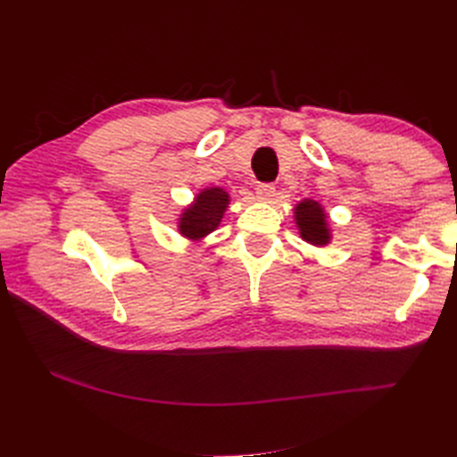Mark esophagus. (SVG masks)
I'll list each match as a JSON object with an SVG mask.
<instances>
[{"mask_svg": "<svg viewBox=\"0 0 457 457\" xmlns=\"http://www.w3.org/2000/svg\"><path fill=\"white\" fill-rule=\"evenodd\" d=\"M255 195H257V200H261V202H270L276 195V188L269 183H262V185H257Z\"/></svg>", "mask_w": 457, "mask_h": 457, "instance_id": "1", "label": "esophagus"}]
</instances>
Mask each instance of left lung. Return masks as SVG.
<instances>
[{"label":"left lung","instance_id":"1","mask_svg":"<svg viewBox=\"0 0 457 457\" xmlns=\"http://www.w3.org/2000/svg\"><path fill=\"white\" fill-rule=\"evenodd\" d=\"M294 220L295 227L301 234V238L311 245L324 247L331 244V227H329V217L324 210V205L316 200L305 198L294 207Z\"/></svg>","mask_w":457,"mask_h":457}]
</instances>
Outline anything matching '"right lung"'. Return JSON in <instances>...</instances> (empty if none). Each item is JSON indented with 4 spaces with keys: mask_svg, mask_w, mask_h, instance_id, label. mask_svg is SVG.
I'll return each instance as SVG.
<instances>
[{
    "mask_svg": "<svg viewBox=\"0 0 457 457\" xmlns=\"http://www.w3.org/2000/svg\"><path fill=\"white\" fill-rule=\"evenodd\" d=\"M230 195L220 187H205L185 205L177 219V230L192 244H200L219 228L228 210Z\"/></svg>",
    "mask_w": 457,
    "mask_h": 457,
    "instance_id": "right-lung-1",
    "label": "right lung"
}]
</instances>
